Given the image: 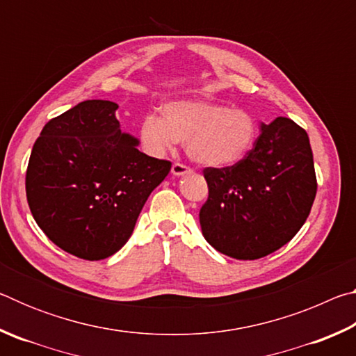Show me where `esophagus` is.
<instances>
[{"instance_id": "34e87169", "label": "esophagus", "mask_w": 356, "mask_h": 356, "mask_svg": "<svg viewBox=\"0 0 356 356\" xmlns=\"http://www.w3.org/2000/svg\"><path fill=\"white\" fill-rule=\"evenodd\" d=\"M171 172H172V176L180 177V176H185V174H190L191 172V168L185 166L182 163H174L172 168H171Z\"/></svg>"}]
</instances>
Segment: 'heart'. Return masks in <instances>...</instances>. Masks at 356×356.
Masks as SVG:
<instances>
[{"mask_svg":"<svg viewBox=\"0 0 356 356\" xmlns=\"http://www.w3.org/2000/svg\"><path fill=\"white\" fill-rule=\"evenodd\" d=\"M161 118L155 113L141 119L140 143L149 155L161 156L179 141L193 161L209 168L238 163L257 136V122L250 111L227 108L202 99L166 102Z\"/></svg>","mask_w":356,"mask_h":356,"instance_id":"b5f03b06","label":"heart"}]
</instances>
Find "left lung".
<instances>
[{
  "label": "left lung",
  "mask_w": 356,
  "mask_h": 356,
  "mask_svg": "<svg viewBox=\"0 0 356 356\" xmlns=\"http://www.w3.org/2000/svg\"><path fill=\"white\" fill-rule=\"evenodd\" d=\"M202 236L229 257L254 261L280 250L305 225L317 191L308 134L289 118L261 122L243 160L206 168Z\"/></svg>",
  "instance_id": "8db88e82"
}]
</instances>
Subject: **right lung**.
Wrapping results in <instances>:
<instances>
[{"mask_svg":"<svg viewBox=\"0 0 356 356\" xmlns=\"http://www.w3.org/2000/svg\"><path fill=\"white\" fill-rule=\"evenodd\" d=\"M118 104L86 100L48 120L26 170L35 222L59 248L86 261L118 252L171 163L138 150L120 130Z\"/></svg>","mask_w":356,"mask_h":356,"instance_id":"add662e5","label":"right lung"}]
</instances>
